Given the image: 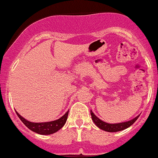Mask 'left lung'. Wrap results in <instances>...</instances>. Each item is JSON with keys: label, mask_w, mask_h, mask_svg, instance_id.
Wrapping results in <instances>:
<instances>
[{"label": "left lung", "mask_w": 158, "mask_h": 158, "mask_svg": "<svg viewBox=\"0 0 158 158\" xmlns=\"http://www.w3.org/2000/svg\"><path fill=\"white\" fill-rule=\"evenodd\" d=\"M91 115H92V121H93V122L95 123L97 127H99L100 129L103 130V131H109V132H116V131H122V130L128 128L131 125H132L135 122V121L138 119L139 117V115L137 116L136 118H135L134 119L126 121V122L118 123V124H108V123L104 122L102 120L97 118L92 110H91Z\"/></svg>", "instance_id": "left-lung-1"}]
</instances>
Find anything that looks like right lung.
Masks as SVG:
<instances>
[{"label": "right lung", "instance_id": "add662e5", "mask_svg": "<svg viewBox=\"0 0 158 158\" xmlns=\"http://www.w3.org/2000/svg\"><path fill=\"white\" fill-rule=\"evenodd\" d=\"M68 113H69V111H67L62 118L56 120V121L43 123L30 122V121H28L25 118L21 117L19 114V113L16 112V114L19 118V119L23 121V124H25L26 126L31 131H34L37 134H40V135H51V134L56 132V131H58L59 129H61L63 128L66 120H67Z\"/></svg>", "mask_w": 158, "mask_h": 158}]
</instances>
